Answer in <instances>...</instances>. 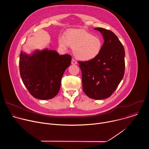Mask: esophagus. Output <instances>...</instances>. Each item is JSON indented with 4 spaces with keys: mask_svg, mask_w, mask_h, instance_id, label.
<instances>
[{
    "mask_svg": "<svg viewBox=\"0 0 149 149\" xmlns=\"http://www.w3.org/2000/svg\"><path fill=\"white\" fill-rule=\"evenodd\" d=\"M77 63V62H76V61H75V59H72V60H71V64H72V65H76Z\"/></svg>",
    "mask_w": 149,
    "mask_h": 149,
    "instance_id": "1",
    "label": "esophagus"
}]
</instances>
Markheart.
<instances>
[{"mask_svg": "<svg viewBox=\"0 0 149 149\" xmlns=\"http://www.w3.org/2000/svg\"><path fill=\"white\" fill-rule=\"evenodd\" d=\"M58 43L63 49L70 46L73 48L76 58L82 61L95 58L102 47V42L99 36L84 29L71 30L67 32L65 37L62 36L59 38Z\"/></svg>", "mask_w": 149, "mask_h": 149, "instance_id": "obj_1", "label": "heart"}]
</instances>
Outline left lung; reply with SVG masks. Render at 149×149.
Listing matches in <instances>:
<instances>
[{
    "label": "left lung",
    "mask_w": 149,
    "mask_h": 149,
    "mask_svg": "<svg viewBox=\"0 0 149 149\" xmlns=\"http://www.w3.org/2000/svg\"><path fill=\"white\" fill-rule=\"evenodd\" d=\"M94 29L102 35V49L94 59L79 62V66L84 92L91 98L102 100L112 95L124 77L125 51L112 31L102 28Z\"/></svg>",
    "instance_id": "8db88e82"
}]
</instances>
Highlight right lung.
Returning a JSON list of instances; mask_svg holds the SVG:
<instances>
[{
  "mask_svg": "<svg viewBox=\"0 0 149 149\" xmlns=\"http://www.w3.org/2000/svg\"><path fill=\"white\" fill-rule=\"evenodd\" d=\"M20 75L25 86L35 98L49 100L59 92L61 78L70 65L71 56L59 55L53 50L35 51L32 55L21 51Z\"/></svg>",
  "mask_w": 149,
  "mask_h": 149,
  "instance_id": "1",
  "label": "right lung"
}]
</instances>
